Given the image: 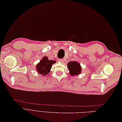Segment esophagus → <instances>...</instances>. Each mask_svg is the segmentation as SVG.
Wrapping results in <instances>:
<instances>
[{
	"mask_svg": "<svg viewBox=\"0 0 122 122\" xmlns=\"http://www.w3.org/2000/svg\"><path fill=\"white\" fill-rule=\"evenodd\" d=\"M58 61L62 63V62H64V60L62 59H60L58 60Z\"/></svg>",
	"mask_w": 122,
	"mask_h": 122,
	"instance_id": "esophagus-1",
	"label": "esophagus"
}]
</instances>
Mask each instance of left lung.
I'll use <instances>...</instances> for the list:
<instances>
[{"mask_svg":"<svg viewBox=\"0 0 122 122\" xmlns=\"http://www.w3.org/2000/svg\"><path fill=\"white\" fill-rule=\"evenodd\" d=\"M67 68L71 76L78 75L81 72V67L80 63L77 61H72L68 62Z\"/></svg>","mask_w":122,"mask_h":122,"instance_id":"8db88e82","label":"left lung"}]
</instances>
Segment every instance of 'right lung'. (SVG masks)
Listing matches in <instances>:
<instances>
[{
  "label": "right lung",
  "instance_id": "add662e5",
  "mask_svg": "<svg viewBox=\"0 0 122 122\" xmlns=\"http://www.w3.org/2000/svg\"><path fill=\"white\" fill-rule=\"evenodd\" d=\"M56 62L55 61L49 60L47 56H44L37 65L36 70L39 73L42 74L44 76L49 75L52 65Z\"/></svg>",
  "mask_w": 122,
  "mask_h": 122
}]
</instances>
